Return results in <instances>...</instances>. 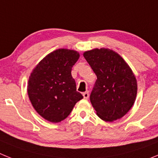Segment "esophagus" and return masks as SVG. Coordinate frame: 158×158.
Instances as JSON below:
<instances>
[{
	"instance_id": "34e87169",
	"label": "esophagus",
	"mask_w": 158,
	"mask_h": 158,
	"mask_svg": "<svg viewBox=\"0 0 158 158\" xmlns=\"http://www.w3.org/2000/svg\"><path fill=\"white\" fill-rule=\"evenodd\" d=\"M83 96H84V98H85V99H88V98H89V92H88V91L85 92V93H83Z\"/></svg>"
}]
</instances>
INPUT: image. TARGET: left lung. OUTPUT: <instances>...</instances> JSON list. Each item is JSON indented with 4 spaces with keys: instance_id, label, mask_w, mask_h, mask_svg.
Masks as SVG:
<instances>
[{
    "instance_id": "obj_1",
    "label": "left lung",
    "mask_w": 158,
    "mask_h": 158,
    "mask_svg": "<svg viewBox=\"0 0 158 158\" xmlns=\"http://www.w3.org/2000/svg\"><path fill=\"white\" fill-rule=\"evenodd\" d=\"M84 57L96 73L90 101L103 120L111 122L122 118L135 103L137 81L126 62L109 49H94Z\"/></svg>"
}]
</instances>
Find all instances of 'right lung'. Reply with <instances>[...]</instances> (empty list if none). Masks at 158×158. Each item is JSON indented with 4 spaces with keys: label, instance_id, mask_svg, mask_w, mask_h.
<instances>
[{
    "label": "right lung",
    "instance_id": "1",
    "mask_svg": "<svg viewBox=\"0 0 158 158\" xmlns=\"http://www.w3.org/2000/svg\"><path fill=\"white\" fill-rule=\"evenodd\" d=\"M79 58L77 51L58 49L49 54L32 71L27 93L32 106L43 118L58 123L70 114L83 96L77 91L71 75Z\"/></svg>",
    "mask_w": 158,
    "mask_h": 158
}]
</instances>
